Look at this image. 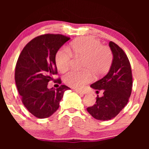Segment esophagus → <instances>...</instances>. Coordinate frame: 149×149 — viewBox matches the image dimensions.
<instances>
[{"instance_id":"obj_1","label":"esophagus","mask_w":149,"mask_h":149,"mask_svg":"<svg viewBox=\"0 0 149 149\" xmlns=\"http://www.w3.org/2000/svg\"><path fill=\"white\" fill-rule=\"evenodd\" d=\"M75 91H76V92L77 93H79V95H85V91H80V90H78V89H76V90H75Z\"/></svg>"}]
</instances>
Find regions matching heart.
Here are the masks:
<instances>
[{
	"instance_id": "obj_1",
	"label": "heart",
	"mask_w": 149,
	"mask_h": 149,
	"mask_svg": "<svg viewBox=\"0 0 149 149\" xmlns=\"http://www.w3.org/2000/svg\"><path fill=\"white\" fill-rule=\"evenodd\" d=\"M70 49L75 57L84 58L81 72L70 71L64 75V81L73 88L81 89L92 80L93 73L95 76L105 74L113 62V53L111 49L102 45L100 40L91 36L81 37L70 44ZM56 64L60 72H65L70 68L72 62V56L68 49L63 47L56 53Z\"/></svg>"
}]
</instances>
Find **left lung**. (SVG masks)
<instances>
[{
	"mask_svg": "<svg viewBox=\"0 0 149 149\" xmlns=\"http://www.w3.org/2000/svg\"><path fill=\"white\" fill-rule=\"evenodd\" d=\"M113 60L109 72L91 85L92 88L103 90V95L96 97L92 107L87 109L93 118L107 121L115 117L125 107L132 89L131 65L124 51L113 41L109 42Z\"/></svg>",
	"mask_w": 149,
	"mask_h": 149,
	"instance_id": "obj_1",
	"label": "left lung"
}]
</instances>
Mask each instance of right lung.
Instances as JSON below:
<instances>
[{
	"mask_svg": "<svg viewBox=\"0 0 149 149\" xmlns=\"http://www.w3.org/2000/svg\"><path fill=\"white\" fill-rule=\"evenodd\" d=\"M70 37L62 34H45L30 40L22 49L15 70V80L22 103L34 117L44 119L52 115L60 106L65 85L48 89V83L58 74L56 53ZM56 81L61 83V79Z\"/></svg>",
	"mask_w": 149,
	"mask_h": 149,
	"instance_id": "1",
	"label": "right lung"
}]
</instances>
